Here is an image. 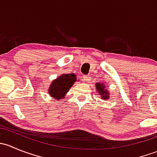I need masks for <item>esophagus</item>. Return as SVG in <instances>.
Segmentation results:
<instances>
[{"label": "esophagus", "mask_w": 157, "mask_h": 157, "mask_svg": "<svg viewBox=\"0 0 157 157\" xmlns=\"http://www.w3.org/2000/svg\"><path fill=\"white\" fill-rule=\"evenodd\" d=\"M90 79H91V77L90 76H83V80L86 82H88L89 80H90Z\"/></svg>", "instance_id": "obj_1"}]
</instances>
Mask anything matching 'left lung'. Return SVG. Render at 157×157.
Here are the masks:
<instances>
[{"instance_id":"8db88e82","label":"left lung","mask_w":157,"mask_h":157,"mask_svg":"<svg viewBox=\"0 0 157 157\" xmlns=\"http://www.w3.org/2000/svg\"><path fill=\"white\" fill-rule=\"evenodd\" d=\"M104 84H99V83H96V89L98 90V92L100 93L101 95H102V99H108L109 98V93L106 90H105V87L103 86Z\"/></svg>"}]
</instances>
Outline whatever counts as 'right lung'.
<instances>
[{
  "label": "right lung",
  "mask_w": 157,
  "mask_h": 157,
  "mask_svg": "<svg viewBox=\"0 0 157 157\" xmlns=\"http://www.w3.org/2000/svg\"><path fill=\"white\" fill-rule=\"evenodd\" d=\"M76 80L77 77L74 74H63L60 76V77L52 82L49 89V94L58 99L64 98V95L68 92L69 89L73 86Z\"/></svg>",
  "instance_id": "add662e5"
}]
</instances>
